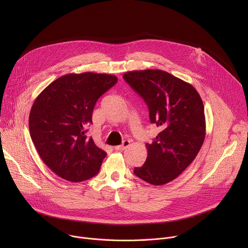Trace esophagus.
Wrapping results in <instances>:
<instances>
[{"instance_id":"esophagus-1","label":"esophagus","mask_w":248,"mask_h":248,"mask_svg":"<svg viewBox=\"0 0 248 248\" xmlns=\"http://www.w3.org/2000/svg\"><path fill=\"white\" fill-rule=\"evenodd\" d=\"M129 145H130V141H129V140H124L122 145H119V146H116V147H115V150L123 151V150H125Z\"/></svg>"}]
</instances>
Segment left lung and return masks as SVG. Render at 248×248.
I'll return each instance as SVG.
<instances>
[{"label": "left lung", "mask_w": 248, "mask_h": 248, "mask_svg": "<svg viewBox=\"0 0 248 248\" xmlns=\"http://www.w3.org/2000/svg\"><path fill=\"white\" fill-rule=\"evenodd\" d=\"M124 79L145 101L152 124L162 131L151 144L147 159L134 173L153 186L173 181L195 159L206 135L202 99L196 89L161 69L132 70Z\"/></svg>", "instance_id": "1"}]
</instances>
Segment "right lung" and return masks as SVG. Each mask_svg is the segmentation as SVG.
Instances as JSON below:
<instances>
[{
  "label": "right lung",
  "mask_w": 248,
  "mask_h": 248,
  "mask_svg": "<svg viewBox=\"0 0 248 248\" xmlns=\"http://www.w3.org/2000/svg\"><path fill=\"white\" fill-rule=\"evenodd\" d=\"M118 81L116 76L68 74L50 83L35 99L29 131L43 162L60 178L80 183L96 175L107 155L86 127L97 100Z\"/></svg>",
  "instance_id": "add662e5"
}]
</instances>
